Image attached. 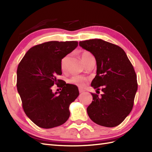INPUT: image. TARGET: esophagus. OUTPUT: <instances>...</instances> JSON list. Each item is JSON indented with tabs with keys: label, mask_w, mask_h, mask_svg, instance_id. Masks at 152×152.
<instances>
[{
	"label": "esophagus",
	"mask_w": 152,
	"mask_h": 152,
	"mask_svg": "<svg viewBox=\"0 0 152 152\" xmlns=\"http://www.w3.org/2000/svg\"><path fill=\"white\" fill-rule=\"evenodd\" d=\"M85 91L83 89H79V92H80V93H83Z\"/></svg>",
	"instance_id": "34e87169"
}]
</instances>
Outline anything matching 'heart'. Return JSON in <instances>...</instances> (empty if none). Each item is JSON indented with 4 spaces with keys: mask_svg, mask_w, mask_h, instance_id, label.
Here are the masks:
<instances>
[{
    "mask_svg": "<svg viewBox=\"0 0 152 152\" xmlns=\"http://www.w3.org/2000/svg\"><path fill=\"white\" fill-rule=\"evenodd\" d=\"M91 56L92 55L89 52H88V51H83L81 55L82 59L83 60V62H85L86 60L88 59L89 57ZM69 56L68 55V56L64 57L61 61V70L63 71L66 70L67 61H68V59H69ZM86 82H87V78L80 76H72L70 80H69V82L70 83H72V84H74L80 87V88H83V87L85 86Z\"/></svg>",
    "mask_w": 152,
    "mask_h": 152,
    "instance_id": "1",
    "label": "heart"
}]
</instances>
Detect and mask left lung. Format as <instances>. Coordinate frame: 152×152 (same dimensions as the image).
Instances as JSON below:
<instances>
[{"label":"left lung","mask_w":152,"mask_h":152,"mask_svg":"<svg viewBox=\"0 0 152 152\" xmlns=\"http://www.w3.org/2000/svg\"><path fill=\"white\" fill-rule=\"evenodd\" d=\"M91 52L96 62V74L91 87L103 94H93V101L87 108L89 117L95 124L114 127L130 114L137 91V75L124 50L101 39L79 42Z\"/></svg>","instance_id":"1"}]
</instances>
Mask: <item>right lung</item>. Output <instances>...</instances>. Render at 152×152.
<instances>
[{"label":"right lung","mask_w":152,"mask_h":152,"mask_svg":"<svg viewBox=\"0 0 152 152\" xmlns=\"http://www.w3.org/2000/svg\"><path fill=\"white\" fill-rule=\"evenodd\" d=\"M78 46V42L50 41L37 45L25 55L17 70V89L27 117L38 127L50 129L64 124L70 116V104L79 95L78 87L60 82L61 61Z\"/></svg>","instance_id":"right-lung-1"}]
</instances>
